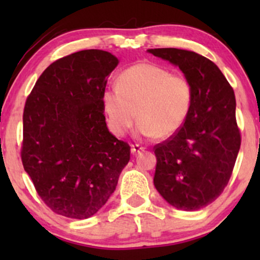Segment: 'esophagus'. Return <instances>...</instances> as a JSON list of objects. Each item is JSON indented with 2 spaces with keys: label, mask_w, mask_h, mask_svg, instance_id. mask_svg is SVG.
I'll return each instance as SVG.
<instances>
[{
  "label": "esophagus",
  "mask_w": 260,
  "mask_h": 260,
  "mask_svg": "<svg viewBox=\"0 0 260 260\" xmlns=\"http://www.w3.org/2000/svg\"><path fill=\"white\" fill-rule=\"evenodd\" d=\"M144 147H142L140 144H131V152L133 154H136V152H140V151H143L144 150Z\"/></svg>",
  "instance_id": "34e87169"
}]
</instances>
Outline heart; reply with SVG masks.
<instances>
[{"label":"heart","instance_id":"obj_1","mask_svg":"<svg viewBox=\"0 0 260 260\" xmlns=\"http://www.w3.org/2000/svg\"><path fill=\"white\" fill-rule=\"evenodd\" d=\"M117 85L105 88L102 95L109 126L117 136H123L138 119L140 136L165 140L179 133L189 115L193 87L182 74L140 62L124 70Z\"/></svg>","mask_w":260,"mask_h":260}]
</instances>
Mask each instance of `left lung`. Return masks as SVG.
I'll return each mask as SVG.
<instances>
[{
  "instance_id": "8db88e82",
  "label": "left lung",
  "mask_w": 260,
  "mask_h": 260,
  "mask_svg": "<svg viewBox=\"0 0 260 260\" xmlns=\"http://www.w3.org/2000/svg\"><path fill=\"white\" fill-rule=\"evenodd\" d=\"M148 52L179 66L193 87L183 126L154 147V184L174 207L198 211L220 197L232 175L241 143L236 95L219 67L198 53L177 48Z\"/></svg>"
}]
</instances>
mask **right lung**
<instances>
[{
	"label": "right lung",
	"instance_id": "add662e5",
	"mask_svg": "<svg viewBox=\"0 0 260 260\" xmlns=\"http://www.w3.org/2000/svg\"><path fill=\"white\" fill-rule=\"evenodd\" d=\"M118 59L85 49L46 69L23 110L21 159L56 214L87 219L106 204L130 159V145L106 126L102 95Z\"/></svg>",
	"mask_w": 260,
	"mask_h": 260
}]
</instances>
